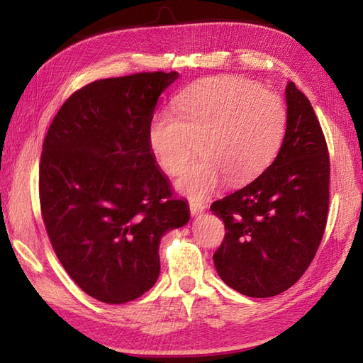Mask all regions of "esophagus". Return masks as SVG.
<instances>
[{
	"instance_id": "obj_1",
	"label": "esophagus",
	"mask_w": 363,
	"mask_h": 363,
	"mask_svg": "<svg viewBox=\"0 0 363 363\" xmlns=\"http://www.w3.org/2000/svg\"><path fill=\"white\" fill-rule=\"evenodd\" d=\"M189 207H190L191 215H199L201 212H204V209H206L204 203H201V201H190Z\"/></svg>"
}]
</instances>
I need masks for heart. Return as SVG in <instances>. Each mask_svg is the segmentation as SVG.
<instances>
[{"mask_svg":"<svg viewBox=\"0 0 363 363\" xmlns=\"http://www.w3.org/2000/svg\"><path fill=\"white\" fill-rule=\"evenodd\" d=\"M162 109L148 128V143L164 172L174 174L195 151L199 156L179 173L176 189L206 198L225 176L245 184L259 176L279 151L287 129V107L273 91L238 76L199 81Z\"/></svg>","mask_w":363,"mask_h":363,"instance_id":"heart-1","label":"heart"}]
</instances>
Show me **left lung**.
<instances>
[{"label":"left lung","mask_w":363,"mask_h":363,"mask_svg":"<svg viewBox=\"0 0 363 363\" xmlns=\"http://www.w3.org/2000/svg\"><path fill=\"white\" fill-rule=\"evenodd\" d=\"M285 99L287 129L273 164L211 206L226 229L213 254L217 273L230 289L251 298L290 289L309 268L326 229V138L311 101L293 82Z\"/></svg>","instance_id":"8db88e82"}]
</instances>
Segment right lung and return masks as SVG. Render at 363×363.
<instances>
[{"label":"right lung","mask_w":363,"mask_h":363,"mask_svg":"<svg viewBox=\"0 0 363 363\" xmlns=\"http://www.w3.org/2000/svg\"><path fill=\"white\" fill-rule=\"evenodd\" d=\"M177 78L154 72L90 82L62 104L43 140L38 194L52 250L106 304L148 291L162 235L190 220L148 143L157 99Z\"/></svg>","instance_id":"obj_1"}]
</instances>
